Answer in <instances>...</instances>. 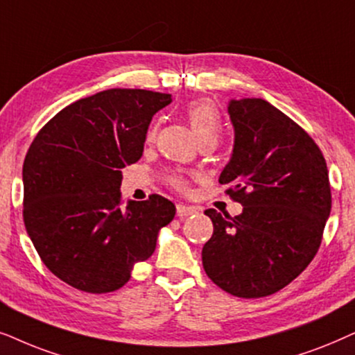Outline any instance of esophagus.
<instances>
[{"instance_id":"obj_1","label":"esophagus","mask_w":355,"mask_h":355,"mask_svg":"<svg viewBox=\"0 0 355 355\" xmlns=\"http://www.w3.org/2000/svg\"><path fill=\"white\" fill-rule=\"evenodd\" d=\"M198 212V207L195 206H187V205H177V216L180 217H188L195 216Z\"/></svg>"}]
</instances>
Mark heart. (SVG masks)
Masks as SVG:
<instances>
[{
  "mask_svg": "<svg viewBox=\"0 0 355 355\" xmlns=\"http://www.w3.org/2000/svg\"><path fill=\"white\" fill-rule=\"evenodd\" d=\"M187 118L188 121H190V126L198 141H202V139L217 141V138H219L222 123H220L219 110H217L214 103L207 101L191 102L190 105L187 107ZM154 135H155V123L148 131V139H153ZM170 183H172V187L177 188V190L180 191L187 190V180L183 177H180V175H173V177H170Z\"/></svg>",
  "mask_w": 355,
  "mask_h": 355,
  "instance_id": "b5f03b06",
  "label": "heart"
}]
</instances>
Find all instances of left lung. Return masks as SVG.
<instances>
[{"mask_svg": "<svg viewBox=\"0 0 355 355\" xmlns=\"http://www.w3.org/2000/svg\"><path fill=\"white\" fill-rule=\"evenodd\" d=\"M232 157L219 183L243 206L230 217L206 209L214 232L202 268L222 291L258 299L295 279L318 252L331 211L321 150L305 130L263 98L230 101Z\"/></svg>", "mask_w": 355, "mask_h": 355, "instance_id": "obj_1", "label": "left lung"}]
</instances>
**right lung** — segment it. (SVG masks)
<instances>
[{
  "instance_id": "1",
  "label": "right lung",
  "mask_w": 355,
  "mask_h": 355,
  "mask_svg": "<svg viewBox=\"0 0 355 355\" xmlns=\"http://www.w3.org/2000/svg\"><path fill=\"white\" fill-rule=\"evenodd\" d=\"M170 94L108 89L79 98L37 133L22 167L24 224L56 277L105 294L155 250L175 205L160 195L121 206V168L143 155L149 123Z\"/></svg>"
}]
</instances>
